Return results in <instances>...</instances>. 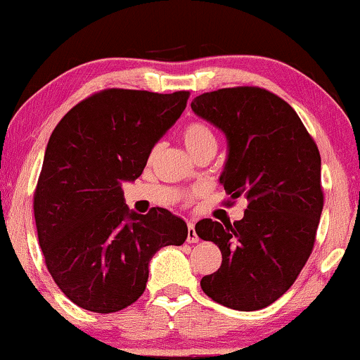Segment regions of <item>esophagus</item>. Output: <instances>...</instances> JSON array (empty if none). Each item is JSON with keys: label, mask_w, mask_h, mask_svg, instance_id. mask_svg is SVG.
I'll return each mask as SVG.
<instances>
[{"label": "esophagus", "mask_w": 360, "mask_h": 360, "mask_svg": "<svg viewBox=\"0 0 360 360\" xmlns=\"http://www.w3.org/2000/svg\"><path fill=\"white\" fill-rule=\"evenodd\" d=\"M198 235L195 231V225L193 223H188V231H186V243H198Z\"/></svg>", "instance_id": "34e87169"}]
</instances>
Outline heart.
<instances>
[{"instance_id":"obj_1","label":"heart","mask_w":360,"mask_h":360,"mask_svg":"<svg viewBox=\"0 0 360 360\" xmlns=\"http://www.w3.org/2000/svg\"><path fill=\"white\" fill-rule=\"evenodd\" d=\"M181 140H184L186 150L193 157L195 153L207 147H214V134L207 124L193 120L188 122L181 130Z\"/></svg>"}]
</instances>
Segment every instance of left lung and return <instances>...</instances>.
<instances>
[{
  "label": "left lung",
  "mask_w": 360,
  "mask_h": 360,
  "mask_svg": "<svg viewBox=\"0 0 360 360\" xmlns=\"http://www.w3.org/2000/svg\"><path fill=\"white\" fill-rule=\"evenodd\" d=\"M191 110L225 134L220 184L231 200L248 202L240 221L195 225L223 256L200 286L231 309H263L292 286L314 246L324 205L319 150L292 107L266 89L205 92Z\"/></svg>",
  "instance_id": "obj_1"
}]
</instances>
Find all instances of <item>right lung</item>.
I'll use <instances>...</instances> for the list:
<instances>
[{
  "mask_svg": "<svg viewBox=\"0 0 360 360\" xmlns=\"http://www.w3.org/2000/svg\"><path fill=\"white\" fill-rule=\"evenodd\" d=\"M188 96L104 89L51 134L34 191L37 238L54 283L82 309L109 314L132 304L152 256L186 240V223L169 210H129L122 184L142 175Z\"/></svg>",
  "mask_w": 360,
  "mask_h": 360,
  "instance_id": "obj_1",
  "label": "right lung"
}]
</instances>
